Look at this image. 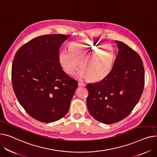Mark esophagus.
Here are the masks:
<instances>
[{"mask_svg":"<svg viewBox=\"0 0 157 157\" xmlns=\"http://www.w3.org/2000/svg\"><path fill=\"white\" fill-rule=\"evenodd\" d=\"M78 85L79 86H85L86 84L84 82H78Z\"/></svg>","mask_w":157,"mask_h":157,"instance_id":"esophagus-1","label":"esophagus"}]
</instances>
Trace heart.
<instances>
[{"label":"heart","instance_id":"b5f03b06","mask_svg":"<svg viewBox=\"0 0 157 157\" xmlns=\"http://www.w3.org/2000/svg\"><path fill=\"white\" fill-rule=\"evenodd\" d=\"M68 50L60 54V64L68 75H72L81 66L79 76L91 82L105 78L112 67L115 51L110 45L97 41L75 40L69 44Z\"/></svg>","mask_w":157,"mask_h":157}]
</instances>
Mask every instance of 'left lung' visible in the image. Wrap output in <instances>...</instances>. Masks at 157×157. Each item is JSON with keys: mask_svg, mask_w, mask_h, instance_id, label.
<instances>
[{"mask_svg": "<svg viewBox=\"0 0 157 157\" xmlns=\"http://www.w3.org/2000/svg\"><path fill=\"white\" fill-rule=\"evenodd\" d=\"M115 42L119 52L109 74L101 81L86 86L90 113L107 124L128 116L139 101L144 86V69L140 55L122 41Z\"/></svg>", "mask_w": 157, "mask_h": 157, "instance_id": "1", "label": "left lung"}]
</instances>
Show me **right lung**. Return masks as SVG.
<instances>
[{
    "label": "right lung",
    "instance_id": "right-lung-1",
    "mask_svg": "<svg viewBox=\"0 0 157 157\" xmlns=\"http://www.w3.org/2000/svg\"><path fill=\"white\" fill-rule=\"evenodd\" d=\"M69 36L36 37L21 47L14 56L11 80L15 95L26 112L44 123L60 119L67 113L78 88L60 64L59 49Z\"/></svg>",
    "mask_w": 157,
    "mask_h": 157
}]
</instances>
